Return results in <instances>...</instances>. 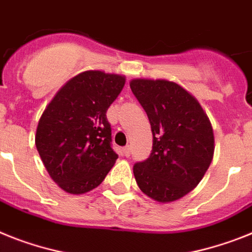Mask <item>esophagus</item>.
<instances>
[{"label": "esophagus", "instance_id": "esophagus-1", "mask_svg": "<svg viewBox=\"0 0 252 252\" xmlns=\"http://www.w3.org/2000/svg\"><path fill=\"white\" fill-rule=\"evenodd\" d=\"M130 152H132V150H130V146H126V147L123 149V155L126 156V158H129Z\"/></svg>", "mask_w": 252, "mask_h": 252}]
</instances>
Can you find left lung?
Returning <instances> with one entry per match:
<instances>
[{"label": "left lung", "mask_w": 252, "mask_h": 252, "mask_svg": "<svg viewBox=\"0 0 252 252\" xmlns=\"http://www.w3.org/2000/svg\"><path fill=\"white\" fill-rule=\"evenodd\" d=\"M130 90L149 116L154 137L149 158L133 165L137 185L155 201H175L200 183L213 160L209 118L174 82L133 79Z\"/></svg>", "instance_id": "8db88e82"}]
</instances>
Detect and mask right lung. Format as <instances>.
<instances>
[{
    "label": "right lung",
    "mask_w": 252,
    "mask_h": 252,
    "mask_svg": "<svg viewBox=\"0 0 252 252\" xmlns=\"http://www.w3.org/2000/svg\"><path fill=\"white\" fill-rule=\"evenodd\" d=\"M122 75L88 70L65 84L42 114L35 146L48 174L67 193L101 185L115 164L107 109L122 92Z\"/></svg>",
    "instance_id": "obj_1"
}]
</instances>
